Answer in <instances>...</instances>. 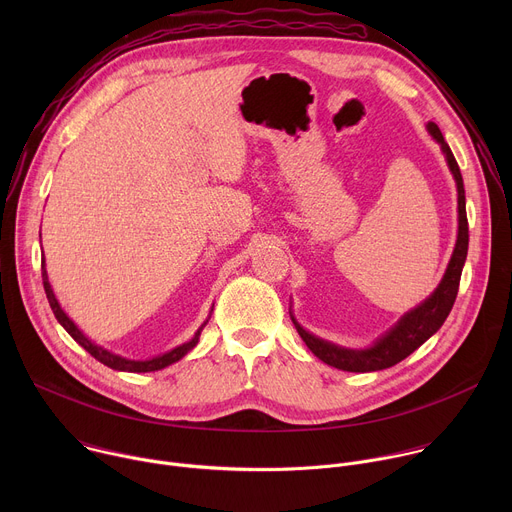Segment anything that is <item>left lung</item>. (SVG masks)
<instances>
[{
    "instance_id": "1",
    "label": "left lung",
    "mask_w": 512,
    "mask_h": 512,
    "mask_svg": "<svg viewBox=\"0 0 512 512\" xmlns=\"http://www.w3.org/2000/svg\"><path fill=\"white\" fill-rule=\"evenodd\" d=\"M427 131L431 137L442 145V152L446 156V162L450 166V172L454 174L456 186H458V239L456 247L452 253V259L448 263V269L440 281V285L435 287L433 294L421 302L417 308L401 316V320L387 332L383 334L373 346L354 350V348H344L338 344H332L328 340H322L308 330H304L298 320H294L298 334L306 342V346L326 364L340 371L348 373H371V371H383L393 367V364L401 362L407 358L413 350H417L429 336H433L437 330L442 328L446 322L448 314L452 312V306L458 296V287H460V277L462 269L466 263L468 255V218H466V194H464V180L458 168V162L450 150V145L446 143L440 127H437L433 121L427 123Z\"/></svg>"
}]
</instances>
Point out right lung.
Instances as JSON below:
<instances>
[{
    "label": "right lung",
    "instance_id": "add662e5",
    "mask_svg": "<svg viewBox=\"0 0 512 512\" xmlns=\"http://www.w3.org/2000/svg\"><path fill=\"white\" fill-rule=\"evenodd\" d=\"M42 283H44V291H46L48 304H50V308H52L56 320L60 322V326H62L72 338H75L91 356H95L99 362L105 364V367L115 369V371H125V373H150V371H160V369L170 367L172 362H178L182 356H186V354L198 344L200 332H202V328H204L206 322H208V320H206V322L196 330V334H194V338H192L190 342H184V344L176 346L174 350H170V352H166V354L154 356V358H150V360H129V358H123V356H119V354H113V352L105 350L103 346L91 342V340L77 328V324L72 322V320L64 314V310L60 308V304H58V300H56V296H54V291H52V287H50L44 261H42Z\"/></svg>",
    "mask_w": 512,
    "mask_h": 512
}]
</instances>
